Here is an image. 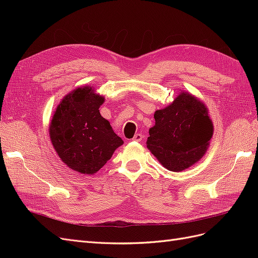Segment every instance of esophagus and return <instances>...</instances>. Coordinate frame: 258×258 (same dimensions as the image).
<instances>
[{
	"instance_id": "34e87169",
	"label": "esophagus",
	"mask_w": 258,
	"mask_h": 258,
	"mask_svg": "<svg viewBox=\"0 0 258 258\" xmlns=\"http://www.w3.org/2000/svg\"><path fill=\"white\" fill-rule=\"evenodd\" d=\"M142 138L143 137H142L141 134H137L132 140H134V141H136V142H141L142 141Z\"/></svg>"
}]
</instances>
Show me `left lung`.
<instances>
[{"mask_svg":"<svg viewBox=\"0 0 258 258\" xmlns=\"http://www.w3.org/2000/svg\"><path fill=\"white\" fill-rule=\"evenodd\" d=\"M146 145L170 171H183L196 163L208 150L213 124L205 104L182 92L174 102L154 114Z\"/></svg>","mask_w":258,"mask_h":258,"instance_id":"8db88e82","label":"left lung"}]
</instances>
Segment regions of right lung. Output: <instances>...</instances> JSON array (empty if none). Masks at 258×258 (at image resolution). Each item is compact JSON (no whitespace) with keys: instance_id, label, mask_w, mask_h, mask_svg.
Wrapping results in <instances>:
<instances>
[{"instance_id":"right-lung-1","label":"right lung","mask_w":258,"mask_h":258,"mask_svg":"<svg viewBox=\"0 0 258 258\" xmlns=\"http://www.w3.org/2000/svg\"><path fill=\"white\" fill-rule=\"evenodd\" d=\"M103 102L92 87L77 88L61 101L52 117L51 143L61 160L77 172L96 173L123 143L100 114Z\"/></svg>"}]
</instances>
